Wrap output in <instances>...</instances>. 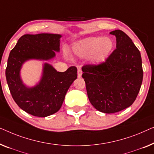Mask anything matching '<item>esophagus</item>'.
Listing matches in <instances>:
<instances>
[{
  "mask_svg": "<svg viewBox=\"0 0 154 154\" xmlns=\"http://www.w3.org/2000/svg\"><path fill=\"white\" fill-rule=\"evenodd\" d=\"M82 71L81 70V68H78V70H77V76L79 78H80L82 77Z\"/></svg>",
  "mask_w": 154,
  "mask_h": 154,
  "instance_id": "esophagus-1",
  "label": "esophagus"
}]
</instances>
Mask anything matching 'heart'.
<instances>
[{
    "label": "heart",
    "instance_id": "obj_1",
    "mask_svg": "<svg viewBox=\"0 0 154 154\" xmlns=\"http://www.w3.org/2000/svg\"><path fill=\"white\" fill-rule=\"evenodd\" d=\"M114 48V42L109 38L91 37L75 43L73 51L82 58L91 56L94 63L103 62Z\"/></svg>",
    "mask_w": 154,
    "mask_h": 154
}]
</instances>
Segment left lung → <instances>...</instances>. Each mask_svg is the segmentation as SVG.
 Wrapping results in <instances>:
<instances>
[{"label": "left lung", "mask_w": 154, "mask_h": 154, "mask_svg": "<svg viewBox=\"0 0 154 154\" xmlns=\"http://www.w3.org/2000/svg\"><path fill=\"white\" fill-rule=\"evenodd\" d=\"M116 36V49L105 62L82 67L88 98L98 111L115 113L134 103L143 79L140 52L131 38L121 30Z\"/></svg>", "instance_id": "1"}]
</instances>
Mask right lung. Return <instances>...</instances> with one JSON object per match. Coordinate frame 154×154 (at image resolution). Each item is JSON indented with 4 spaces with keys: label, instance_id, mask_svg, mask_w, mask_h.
<instances>
[{
    "label": "right lung",
    "instance_id": "obj_1",
    "mask_svg": "<svg viewBox=\"0 0 154 154\" xmlns=\"http://www.w3.org/2000/svg\"><path fill=\"white\" fill-rule=\"evenodd\" d=\"M60 35L51 33L23 35L8 57L5 76L10 91L17 105L33 116L46 117L57 112L68 88L77 79L76 67L71 66L61 72L47 63L36 86L27 87L21 79V66L26 60H47L55 57V51L60 50Z\"/></svg>",
    "mask_w": 154,
    "mask_h": 154
}]
</instances>
